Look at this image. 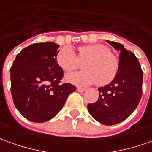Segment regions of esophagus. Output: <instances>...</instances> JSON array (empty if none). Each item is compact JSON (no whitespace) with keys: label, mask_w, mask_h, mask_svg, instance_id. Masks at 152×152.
<instances>
[{"label":"esophagus","mask_w":152,"mask_h":152,"mask_svg":"<svg viewBox=\"0 0 152 152\" xmlns=\"http://www.w3.org/2000/svg\"><path fill=\"white\" fill-rule=\"evenodd\" d=\"M77 90H78V92H80V93H83V92H85V91H86V88H83L78 87V88H77Z\"/></svg>","instance_id":"1"}]
</instances>
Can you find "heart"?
Wrapping results in <instances>:
<instances>
[{"label":"heart","mask_w":152,"mask_h":152,"mask_svg":"<svg viewBox=\"0 0 152 152\" xmlns=\"http://www.w3.org/2000/svg\"><path fill=\"white\" fill-rule=\"evenodd\" d=\"M78 58L73 49L65 46L56 56L58 65L64 72H70L78 66L80 61L87 60L82 72L67 74L65 80L78 86H88L98 83L106 86L113 81L119 70V59L111 53L108 47L101 44L81 46L78 49Z\"/></svg>","instance_id":"1"}]
</instances>
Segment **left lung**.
Wrapping results in <instances>:
<instances>
[{
	"mask_svg": "<svg viewBox=\"0 0 152 152\" xmlns=\"http://www.w3.org/2000/svg\"><path fill=\"white\" fill-rule=\"evenodd\" d=\"M107 42L120 51L119 70L113 82L98 88V99L88 103V109L96 121L110 126L124 121L137 108L142 98L143 72L132 52L120 43Z\"/></svg>",
	"mask_w": 152,
	"mask_h": 152,
	"instance_id": "1",
	"label": "left lung"
}]
</instances>
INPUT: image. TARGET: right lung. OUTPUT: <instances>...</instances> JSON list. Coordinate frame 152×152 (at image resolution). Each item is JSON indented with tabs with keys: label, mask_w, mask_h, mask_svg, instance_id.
I'll return each mask as SVG.
<instances>
[{
	"label": "right lung",
	"mask_w": 152,
	"mask_h": 152,
	"mask_svg": "<svg viewBox=\"0 0 152 152\" xmlns=\"http://www.w3.org/2000/svg\"><path fill=\"white\" fill-rule=\"evenodd\" d=\"M59 45L35 43L16 55L10 68V91L15 107L30 122H44L55 117L76 87L61 83L63 69L56 56Z\"/></svg>",
	"instance_id": "add662e5"
}]
</instances>
